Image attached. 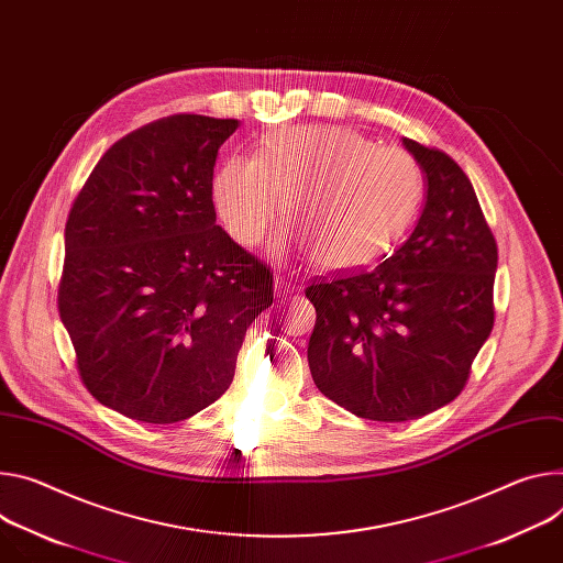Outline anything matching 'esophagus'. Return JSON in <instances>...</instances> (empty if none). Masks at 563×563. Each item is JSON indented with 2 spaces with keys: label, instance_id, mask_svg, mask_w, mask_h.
I'll list each match as a JSON object with an SVG mask.
<instances>
[{
  "label": "esophagus",
  "instance_id": "1",
  "mask_svg": "<svg viewBox=\"0 0 563 563\" xmlns=\"http://www.w3.org/2000/svg\"><path fill=\"white\" fill-rule=\"evenodd\" d=\"M274 287H276V296H278V298H289L291 294L298 291L296 283H291V278H289V276H283V274L276 276Z\"/></svg>",
  "mask_w": 563,
  "mask_h": 563
}]
</instances>
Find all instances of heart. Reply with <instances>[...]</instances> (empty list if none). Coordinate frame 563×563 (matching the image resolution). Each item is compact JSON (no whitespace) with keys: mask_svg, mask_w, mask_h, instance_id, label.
Listing matches in <instances>:
<instances>
[{"mask_svg":"<svg viewBox=\"0 0 563 563\" xmlns=\"http://www.w3.org/2000/svg\"><path fill=\"white\" fill-rule=\"evenodd\" d=\"M422 170L404 150L377 147L343 125H296L265 139L258 157L235 155L213 179V201L240 244H258L285 220L319 267L375 265L413 222Z\"/></svg>","mask_w":563,"mask_h":563,"instance_id":"1","label":"heart"}]
</instances>
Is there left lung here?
<instances>
[{
    "label": "left lung",
    "instance_id": "left-lung-1",
    "mask_svg": "<svg viewBox=\"0 0 563 563\" xmlns=\"http://www.w3.org/2000/svg\"><path fill=\"white\" fill-rule=\"evenodd\" d=\"M427 177L422 216L384 263L314 280L308 362L356 418L418 420L465 388L494 328L496 240L470 177L442 150L401 139Z\"/></svg>",
    "mask_w": 563,
    "mask_h": 563
}]
</instances>
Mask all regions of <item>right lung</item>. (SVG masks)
Returning a JSON list of instances; mask_svg holds the SVG:
<instances>
[{
    "label": "right lung",
    "mask_w": 563,
    "mask_h": 563,
    "mask_svg": "<svg viewBox=\"0 0 563 563\" xmlns=\"http://www.w3.org/2000/svg\"><path fill=\"white\" fill-rule=\"evenodd\" d=\"M235 119L175 114L117 141L65 227L58 310L85 388L175 424L227 393L274 272L216 224L213 168Z\"/></svg>",
    "instance_id": "add662e5"
}]
</instances>
